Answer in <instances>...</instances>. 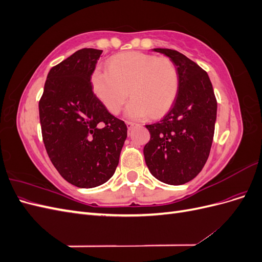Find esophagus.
<instances>
[{"label":"esophagus","instance_id":"esophagus-1","mask_svg":"<svg viewBox=\"0 0 262 262\" xmlns=\"http://www.w3.org/2000/svg\"><path fill=\"white\" fill-rule=\"evenodd\" d=\"M126 125H128V130L131 131L133 128H136V126L138 125V123L136 122H131V121H126Z\"/></svg>","mask_w":262,"mask_h":262}]
</instances>
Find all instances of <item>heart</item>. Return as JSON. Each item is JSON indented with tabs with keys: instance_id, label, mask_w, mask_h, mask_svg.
Segmentation results:
<instances>
[{
	"instance_id": "obj_1",
	"label": "heart",
	"mask_w": 262,
	"mask_h": 262,
	"mask_svg": "<svg viewBox=\"0 0 262 262\" xmlns=\"http://www.w3.org/2000/svg\"><path fill=\"white\" fill-rule=\"evenodd\" d=\"M107 68L95 71L92 83L101 104L114 115L121 112L129 91L132 99L125 115L131 119L161 117L177 97L179 75L169 58L124 52L110 59Z\"/></svg>"
}]
</instances>
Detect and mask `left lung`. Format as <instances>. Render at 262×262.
Segmentation results:
<instances>
[{
	"mask_svg": "<svg viewBox=\"0 0 262 262\" xmlns=\"http://www.w3.org/2000/svg\"><path fill=\"white\" fill-rule=\"evenodd\" d=\"M177 68V97L161 121L145 126L150 139L144 146L152 175L168 185L192 180L207 163L215 128L217 102L208 73L195 62L171 49H153Z\"/></svg>",
	"mask_w": 262,
	"mask_h": 262,
	"instance_id": "1",
	"label": "left lung"
}]
</instances>
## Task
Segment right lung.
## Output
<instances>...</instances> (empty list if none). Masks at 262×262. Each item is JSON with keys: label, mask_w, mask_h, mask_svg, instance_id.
<instances>
[{"label": "right lung", "mask_w": 262, "mask_h": 262, "mask_svg": "<svg viewBox=\"0 0 262 262\" xmlns=\"http://www.w3.org/2000/svg\"><path fill=\"white\" fill-rule=\"evenodd\" d=\"M101 52L84 48L53 67L39 100L47 153L60 175L78 188L113 177L126 139L125 123L93 92L91 77Z\"/></svg>", "instance_id": "add662e5"}]
</instances>
